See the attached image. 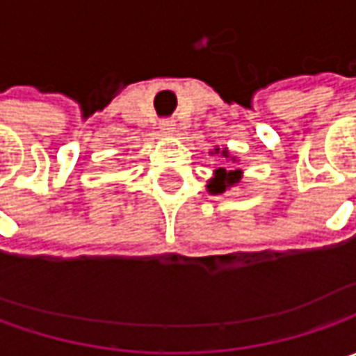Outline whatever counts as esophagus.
<instances>
[{
    "mask_svg": "<svg viewBox=\"0 0 356 356\" xmlns=\"http://www.w3.org/2000/svg\"><path fill=\"white\" fill-rule=\"evenodd\" d=\"M174 127H176V124H174V120H172V118H164V120H160V127H158V129H160L162 134L170 136L172 132H174Z\"/></svg>",
    "mask_w": 356,
    "mask_h": 356,
    "instance_id": "esophagus-1",
    "label": "esophagus"
}]
</instances>
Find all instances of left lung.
I'll use <instances>...</instances> for the list:
<instances>
[{
  "label": "left lung",
  "mask_w": 356,
  "mask_h": 356,
  "mask_svg": "<svg viewBox=\"0 0 356 356\" xmlns=\"http://www.w3.org/2000/svg\"><path fill=\"white\" fill-rule=\"evenodd\" d=\"M210 154H220V156L226 158V160L238 162V156H232L227 148H220V146H216ZM241 178H243V172L241 170H226V168H218V170H213V176L208 180L206 188H208V192H210V194H224V192L229 190V188L241 184Z\"/></svg>",
  "instance_id": "1"
}]
</instances>
